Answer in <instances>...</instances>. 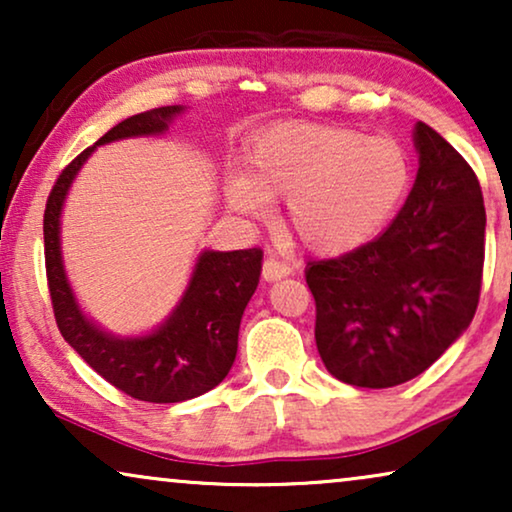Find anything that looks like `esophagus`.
Here are the masks:
<instances>
[{
  "label": "esophagus",
  "mask_w": 512,
  "mask_h": 512,
  "mask_svg": "<svg viewBox=\"0 0 512 512\" xmlns=\"http://www.w3.org/2000/svg\"><path fill=\"white\" fill-rule=\"evenodd\" d=\"M291 272V268L286 263H282V261H277L275 256H270V258H265V263H263V279L265 282H277V279H282V277H286Z\"/></svg>",
  "instance_id": "obj_1"
}]
</instances>
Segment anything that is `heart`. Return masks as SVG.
Masks as SVG:
<instances>
[{"label": "heart", "mask_w": 512, "mask_h": 512, "mask_svg": "<svg viewBox=\"0 0 512 512\" xmlns=\"http://www.w3.org/2000/svg\"><path fill=\"white\" fill-rule=\"evenodd\" d=\"M412 181L405 146L389 135L321 123H279L244 156V177H230V207L249 219L286 200V223L317 254H345L384 230Z\"/></svg>", "instance_id": "b5f03b06"}]
</instances>
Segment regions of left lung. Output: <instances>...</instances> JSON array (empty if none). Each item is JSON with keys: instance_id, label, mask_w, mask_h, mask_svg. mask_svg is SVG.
Instances as JSON below:
<instances>
[{"instance_id": "left-lung-1", "label": "left lung", "mask_w": 512, "mask_h": 512, "mask_svg": "<svg viewBox=\"0 0 512 512\" xmlns=\"http://www.w3.org/2000/svg\"><path fill=\"white\" fill-rule=\"evenodd\" d=\"M415 146V186L389 228L305 268L321 361L354 387L387 389L424 373L478 310L487 223L480 181L422 121Z\"/></svg>"}]
</instances>
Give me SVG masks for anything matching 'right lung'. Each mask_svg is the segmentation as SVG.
Listing matches in <instances>:
<instances>
[{
	"instance_id": "obj_1",
	"label": "right lung",
	"mask_w": 512,
	"mask_h": 512,
	"mask_svg": "<svg viewBox=\"0 0 512 512\" xmlns=\"http://www.w3.org/2000/svg\"><path fill=\"white\" fill-rule=\"evenodd\" d=\"M181 107L142 111L114 125L95 146L137 135H160ZM95 146L79 153L46 200L44 256L48 293L62 338L109 384L137 401L179 403L214 389L237 354V333L261 277L263 251H205L170 319L144 338H114L83 317L69 289L60 256V212L76 172Z\"/></svg>"
}]
</instances>
